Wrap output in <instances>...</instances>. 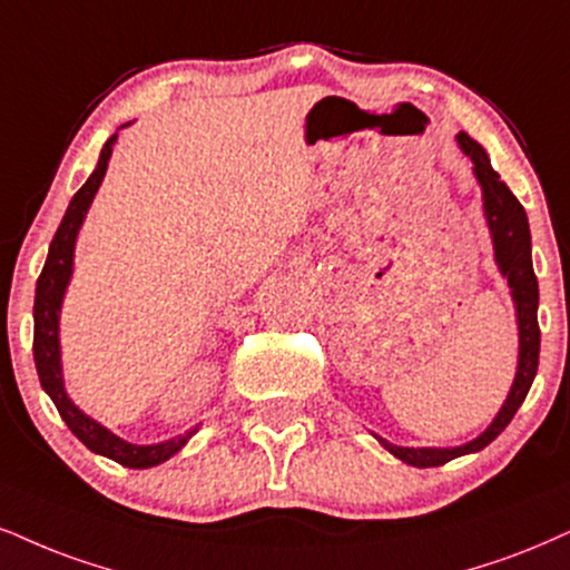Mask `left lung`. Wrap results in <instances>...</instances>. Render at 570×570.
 I'll use <instances>...</instances> for the list:
<instances>
[{"instance_id":"1","label":"left lung","mask_w":570,"mask_h":570,"mask_svg":"<svg viewBox=\"0 0 570 570\" xmlns=\"http://www.w3.org/2000/svg\"><path fill=\"white\" fill-rule=\"evenodd\" d=\"M456 145H460V150L473 160V177L481 185L483 216H487L491 245H494L497 269H500L504 283H508L512 306H515L518 367H515V377H512L510 393L502 402L500 412L494 414V420H491L487 431L475 435V439L468 441V444L399 446V444H391V441H385L383 435L372 433L377 441H381L383 449H389L396 460H402L412 468H439L444 465V462L454 460V456L481 452L483 446H489L491 441H494L497 435L510 425V420L515 417V412L521 410L525 393H529L539 367V338H542V335H539V322H537L539 283L531 264L529 216H525V210L521 203H518L515 195L510 193V187L500 179V174L491 168L487 150H483L473 137H468L465 131H460V135H456Z\"/></svg>"}]
</instances>
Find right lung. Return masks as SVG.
Returning <instances> with one entry per match:
<instances>
[{
  "label": "right lung",
  "mask_w": 570,
  "mask_h": 570,
  "mask_svg": "<svg viewBox=\"0 0 570 570\" xmlns=\"http://www.w3.org/2000/svg\"><path fill=\"white\" fill-rule=\"evenodd\" d=\"M126 126L129 124H124L121 129H126ZM118 131L102 145L95 171L89 174V179L83 181L79 193L70 198L66 216H62L60 227L55 232L52 243H49L45 269H41L37 279V298H33V362H37L41 389L47 391V396L58 406L60 417L66 420V425L73 431V435L83 446L91 449L95 454L108 456V460L121 462L124 468L145 470L156 468L160 462H166L168 456L177 454L198 433V425L193 431L160 441V444H131V441H124L121 435L108 431L102 423H97L95 417H89L87 412L79 410L73 404V399L68 396L60 351V308L70 285V277H73L76 237H79L81 224L87 219V210L91 200H95L97 189L102 185L105 171H108V160L114 156Z\"/></svg>",
  "instance_id": "right-lung-1"
}]
</instances>
